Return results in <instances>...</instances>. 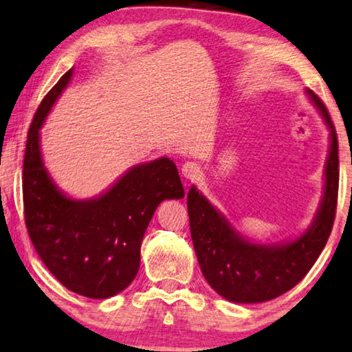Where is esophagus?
Returning <instances> with one entry per match:
<instances>
[{"instance_id":"1","label":"esophagus","mask_w":352,"mask_h":352,"mask_svg":"<svg viewBox=\"0 0 352 352\" xmlns=\"http://www.w3.org/2000/svg\"><path fill=\"white\" fill-rule=\"evenodd\" d=\"M200 174H202V170H200V166L196 164V163H191V161H188V163L182 166V175L189 182L197 180Z\"/></svg>"}]
</instances>
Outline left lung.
Wrapping results in <instances>:
<instances>
[{
  "instance_id": "8db88e82",
  "label": "left lung",
  "mask_w": 352,
  "mask_h": 352,
  "mask_svg": "<svg viewBox=\"0 0 352 352\" xmlns=\"http://www.w3.org/2000/svg\"><path fill=\"white\" fill-rule=\"evenodd\" d=\"M305 92L331 131V146L324 194L314 222L302 235L280 244L250 243L196 186L188 192L189 227L200 270L211 288L232 302H265L298 285L315 265L332 232L340 175L337 133L324 103L310 89Z\"/></svg>"
}]
</instances>
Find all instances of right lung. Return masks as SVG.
Masks as SVG:
<instances>
[{
  "label": "right lung",
  "instance_id": "obj_1",
  "mask_svg": "<svg viewBox=\"0 0 352 352\" xmlns=\"http://www.w3.org/2000/svg\"><path fill=\"white\" fill-rule=\"evenodd\" d=\"M72 75L74 70L67 72L47 94L28 131L25 222L38 256L65 288L106 299L136 277L144 233L158 205L185 197V189L166 156L131 167L94 199H72L56 186L42 160L41 128Z\"/></svg>",
  "mask_w": 352,
  "mask_h": 352
}]
</instances>
